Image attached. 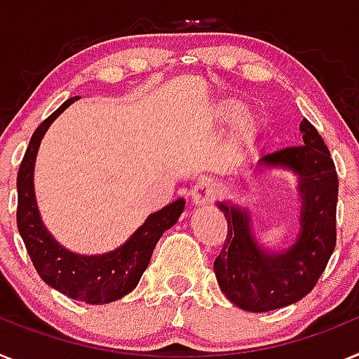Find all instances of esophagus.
I'll return each mask as SVG.
<instances>
[{
  "instance_id": "obj_1",
  "label": "esophagus",
  "mask_w": 359,
  "mask_h": 359,
  "mask_svg": "<svg viewBox=\"0 0 359 359\" xmlns=\"http://www.w3.org/2000/svg\"><path fill=\"white\" fill-rule=\"evenodd\" d=\"M217 194L216 183H212L210 180H200V182L192 185L191 189V200L194 205H207L212 203L214 198Z\"/></svg>"
}]
</instances>
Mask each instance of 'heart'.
<instances>
[{"label":"heart","mask_w":359,"mask_h":359,"mask_svg":"<svg viewBox=\"0 0 359 359\" xmlns=\"http://www.w3.org/2000/svg\"><path fill=\"white\" fill-rule=\"evenodd\" d=\"M241 112V105L231 101V103H223V105L216 107L214 110V116L219 121H229V119H234L232 121V145L236 149H247V147L252 145V142L258 136L259 123L258 119L254 118L252 114H237Z\"/></svg>","instance_id":"obj_1"}]
</instances>
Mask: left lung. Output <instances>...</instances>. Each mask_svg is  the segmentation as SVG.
I'll list each match as a JSON object with an SVG mask.
<instances>
[{"instance_id":"1","label":"left lung","mask_w":359,"mask_h":359,"mask_svg":"<svg viewBox=\"0 0 359 359\" xmlns=\"http://www.w3.org/2000/svg\"><path fill=\"white\" fill-rule=\"evenodd\" d=\"M302 147L263 156V167H287L299 174L302 229L296 243L283 252H265L250 234L249 214L219 203L226 219V238L214 259L223 294L243 311L269 312L307 296L336 247L338 174L325 142L303 119Z\"/></svg>"}]
</instances>
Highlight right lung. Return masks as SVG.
Instances as JSON below:
<instances>
[{
	"label": "right lung",
	"mask_w": 359,
	"mask_h": 359,
	"mask_svg": "<svg viewBox=\"0 0 359 359\" xmlns=\"http://www.w3.org/2000/svg\"><path fill=\"white\" fill-rule=\"evenodd\" d=\"M74 100L78 97H70L60 109L54 110L30 137L18 170V231L25 241L34 267L45 283L78 302L103 305L123 298L136 287L149 267L156 243L163 232L177 222L185 201L176 200L165 209L150 214L133 238L114 252L103 256H78L57 245L39 217L34 196V161L43 134Z\"/></svg>",
	"instance_id": "add662e5"
}]
</instances>
